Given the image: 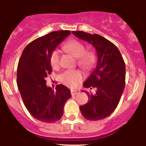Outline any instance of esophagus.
Masks as SVG:
<instances>
[{"mask_svg":"<svg viewBox=\"0 0 146 146\" xmlns=\"http://www.w3.org/2000/svg\"><path fill=\"white\" fill-rule=\"evenodd\" d=\"M79 93H80V90H71V93L72 95H75Z\"/></svg>","mask_w":146,"mask_h":146,"instance_id":"esophagus-1","label":"esophagus"}]
</instances>
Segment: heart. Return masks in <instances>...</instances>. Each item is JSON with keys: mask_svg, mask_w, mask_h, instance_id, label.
Here are the masks:
<instances>
[{"mask_svg": "<svg viewBox=\"0 0 146 146\" xmlns=\"http://www.w3.org/2000/svg\"><path fill=\"white\" fill-rule=\"evenodd\" d=\"M64 48L78 58V64L80 67L88 69L92 66L94 58L92 53H87L85 46L78 40H71L64 44ZM50 64L53 68H59L60 64V52L58 49L52 51L50 56ZM83 75L79 70H67L60 75V81L65 86L71 88H75L82 81Z\"/></svg>", "mask_w": 146, "mask_h": 146, "instance_id": "b5f03b06", "label": "heart"}]
</instances>
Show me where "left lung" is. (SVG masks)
Returning <instances> with one entry per match:
<instances>
[{"label": "left lung", "instance_id": "1", "mask_svg": "<svg viewBox=\"0 0 146 146\" xmlns=\"http://www.w3.org/2000/svg\"><path fill=\"white\" fill-rule=\"evenodd\" d=\"M73 34L91 44L96 49L98 62L85 88H96L95 94L86 92L88 101L80 106L82 115L90 121H98L110 115L116 109L125 87V66L118 48L98 34L72 31Z\"/></svg>", "mask_w": 146, "mask_h": 146}]
</instances>
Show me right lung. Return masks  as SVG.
I'll use <instances>...</instances> for the list:
<instances>
[{
	"mask_svg": "<svg viewBox=\"0 0 146 146\" xmlns=\"http://www.w3.org/2000/svg\"><path fill=\"white\" fill-rule=\"evenodd\" d=\"M70 31H53L31 42L23 50L18 64L17 84L23 103L32 116L46 123L61 119L71 91L62 84L56 90L46 85L45 78L52 72L50 56Z\"/></svg>",
	"mask_w": 146,
	"mask_h": 146,
	"instance_id": "1",
	"label": "right lung"
}]
</instances>
